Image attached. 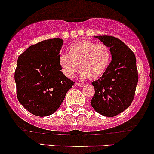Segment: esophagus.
I'll return each instance as SVG.
<instances>
[{
    "instance_id": "1",
    "label": "esophagus",
    "mask_w": 154,
    "mask_h": 154,
    "mask_svg": "<svg viewBox=\"0 0 154 154\" xmlns=\"http://www.w3.org/2000/svg\"><path fill=\"white\" fill-rule=\"evenodd\" d=\"M75 85H76L78 87H84V86H85V84L78 83V82H76V83H75Z\"/></svg>"
}]
</instances>
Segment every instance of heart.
<instances>
[{
	"label": "heart",
	"mask_w": 154,
	"mask_h": 154,
	"mask_svg": "<svg viewBox=\"0 0 154 154\" xmlns=\"http://www.w3.org/2000/svg\"><path fill=\"white\" fill-rule=\"evenodd\" d=\"M111 61V52L104 44L82 40L72 44L69 53L59 56L61 71L72 78L80 69L81 77L90 80L99 79L106 72Z\"/></svg>",
	"instance_id": "heart-1"
}]
</instances>
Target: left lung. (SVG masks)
I'll use <instances>...</instances> for the list:
<instances>
[{"mask_svg":"<svg viewBox=\"0 0 154 154\" xmlns=\"http://www.w3.org/2000/svg\"><path fill=\"white\" fill-rule=\"evenodd\" d=\"M111 52L112 61L103 75L92 82L95 88L90 104L96 112L112 117L126 110L134 100L138 83L136 59L132 50L112 36H95Z\"/></svg>","mask_w":154,"mask_h":154,"instance_id":"left-lung-1","label":"left lung"}]
</instances>
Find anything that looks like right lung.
<instances>
[{"label": "right lung", "instance_id": "obj_1", "mask_svg": "<svg viewBox=\"0 0 154 154\" xmlns=\"http://www.w3.org/2000/svg\"><path fill=\"white\" fill-rule=\"evenodd\" d=\"M62 39L42 41L19 55L15 72L17 97L33 115L47 116L59 108L74 85L59 64Z\"/></svg>", "mask_w": 154, "mask_h": 154}]
</instances>
